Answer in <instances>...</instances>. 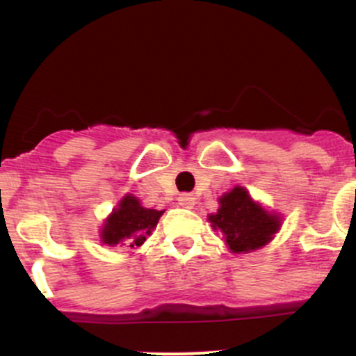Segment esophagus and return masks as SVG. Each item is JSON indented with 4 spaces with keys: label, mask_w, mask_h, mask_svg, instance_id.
<instances>
[{
    "label": "esophagus",
    "mask_w": 356,
    "mask_h": 356,
    "mask_svg": "<svg viewBox=\"0 0 356 356\" xmlns=\"http://www.w3.org/2000/svg\"><path fill=\"white\" fill-rule=\"evenodd\" d=\"M179 204L182 208H193L195 207V196L189 195V193H184V195L179 196Z\"/></svg>",
    "instance_id": "1"
}]
</instances>
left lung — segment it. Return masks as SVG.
<instances>
[{
  "label": "left lung",
  "mask_w": 356,
  "mask_h": 356,
  "mask_svg": "<svg viewBox=\"0 0 356 356\" xmlns=\"http://www.w3.org/2000/svg\"><path fill=\"white\" fill-rule=\"evenodd\" d=\"M220 208L208 220L220 229L232 253H248L267 245L281 227V218L251 201L246 189L234 188L220 200Z\"/></svg>",
  "instance_id": "left-lung-1"
}]
</instances>
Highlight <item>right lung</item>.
<instances>
[{"mask_svg": "<svg viewBox=\"0 0 356 356\" xmlns=\"http://www.w3.org/2000/svg\"><path fill=\"white\" fill-rule=\"evenodd\" d=\"M161 213L163 210L141 207L136 196H124L103 225L102 241L108 246H141L156 227Z\"/></svg>", "mask_w": 356, "mask_h": 356, "instance_id": "obj_1", "label": "right lung"}]
</instances>
